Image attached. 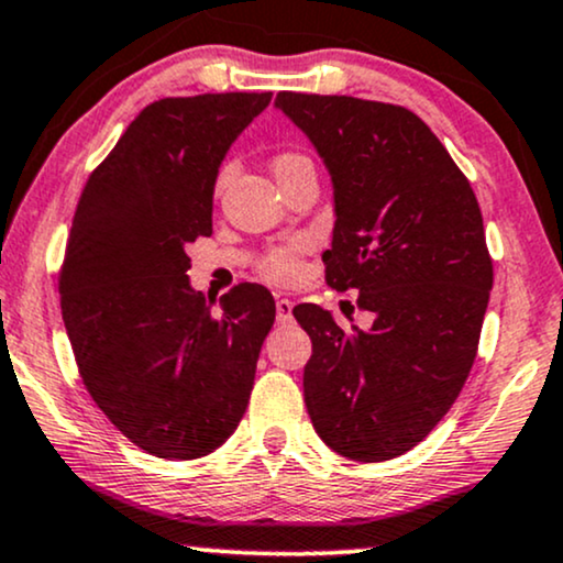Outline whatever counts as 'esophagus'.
Wrapping results in <instances>:
<instances>
[{
  "label": "esophagus",
  "mask_w": 563,
  "mask_h": 563,
  "mask_svg": "<svg viewBox=\"0 0 563 563\" xmlns=\"http://www.w3.org/2000/svg\"><path fill=\"white\" fill-rule=\"evenodd\" d=\"M275 309H277V324L294 322V303H290L288 298H277Z\"/></svg>",
  "instance_id": "34e87169"
}]
</instances>
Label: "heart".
I'll return each mask as SVG.
<instances>
[{"label": "heart", "mask_w": 563, "mask_h": 563, "mask_svg": "<svg viewBox=\"0 0 563 563\" xmlns=\"http://www.w3.org/2000/svg\"><path fill=\"white\" fill-rule=\"evenodd\" d=\"M301 163H309V161H306L303 155H298V153H283V155H277V158H275L273 168H275V174H277V170L301 166ZM225 176H229V166L220 168L218 184H223ZM306 246H309V239L301 236V239H296L294 244L275 249V252L265 260V265H262V269H265V275L269 277V280L288 283L290 277L298 273V252H301V249H306Z\"/></svg>", "instance_id": "b5f03b06"}]
</instances>
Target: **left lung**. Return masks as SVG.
I'll return each instance as SVG.
<instances>
[{
	"label": "left lung",
	"mask_w": 563,
	"mask_h": 563,
	"mask_svg": "<svg viewBox=\"0 0 563 563\" xmlns=\"http://www.w3.org/2000/svg\"><path fill=\"white\" fill-rule=\"evenodd\" d=\"M332 179L327 283L358 290L368 330L294 309L311 338L303 400L330 450L384 462L429 437L471 374L494 286L471 181L416 113L351 96L277 92Z\"/></svg>",
	"instance_id": "1"
}]
</instances>
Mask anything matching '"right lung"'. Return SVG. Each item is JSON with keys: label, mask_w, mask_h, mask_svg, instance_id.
Returning <instances> with one entry per match:
<instances>
[{"label": "right lung", "mask_w": 563, "mask_h": 563, "mask_svg": "<svg viewBox=\"0 0 563 563\" xmlns=\"http://www.w3.org/2000/svg\"><path fill=\"white\" fill-rule=\"evenodd\" d=\"M269 98H161L77 202L59 275L64 327L92 400L155 457H205L236 431L275 322L257 283L212 311L187 277V244L212 233L220 163Z\"/></svg>", "instance_id": "obj_1"}]
</instances>
